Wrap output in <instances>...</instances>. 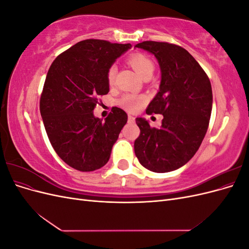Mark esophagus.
I'll return each mask as SVG.
<instances>
[{"label": "esophagus", "instance_id": "34e87169", "mask_svg": "<svg viewBox=\"0 0 249 249\" xmlns=\"http://www.w3.org/2000/svg\"><path fill=\"white\" fill-rule=\"evenodd\" d=\"M127 119H129V123H134L135 122V117L133 115H129Z\"/></svg>", "mask_w": 249, "mask_h": 249}]
</instances>
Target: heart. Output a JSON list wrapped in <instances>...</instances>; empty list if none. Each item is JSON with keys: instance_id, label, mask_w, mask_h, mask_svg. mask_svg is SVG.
<instances>
[{"instance_id": "1", "label": "heart", "mask_w": 249, "mask_h": 249, "mask_svg": "<svg viewBox=\"0 0 249 249\" xmlns=\"http://www.w3.org/2000/svg\"><path fill=\"white\" fill-rule=\"evenodd\" d=\"M127 62L137 71L142 78H150L155 71V64L153 60L141 53H134L127 57ZM107 81L110 85L114 84L116 77V67L114 65L110 66L107 71ZM146 103V97L144 95H138L135 93H125L117 101L119 107L126 111L135 112L139 110L143 105Z\"/></svg>"}]
</instances>
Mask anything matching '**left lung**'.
Segmentation results:
<instances>
[{
    "label": "left lung",
    "mask_w": 249,
    "mask_h": 249,
    "mask_svg": "<svg viewBox=\"0 0 249 249\" xmlns=\"http://www.w3.org/2000/svg\"><path fill=\"white\" fill-rule=\"evenodd\" d=\"M153 53L160 64V90L146 114H162L160 129L136 118L140 129L135 155L154 172L182 167L197 152L207 133L213 94L209 77L189 52L177 44L143 41L135 46Z\"/></svg>",
    "instance_id": "8db88e82"
}]
</instances>
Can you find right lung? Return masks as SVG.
<instances>
[{
	"label": "right lung",
	"instance_id": "add662e5",
	"mask_svg": "<svg viewBox=\"0 0 249 249\" xmlns=\"http://www.w3.org/2000/svg\"><path fill=\"white\" fill-rule=\"evenodd\" d=\"M130 43L85 39L61 53L50 66L39 108L56 154L79 171H93L109 161L112 146L127 122L113 107L103 122L93 110L109 92L107 71Z\"/></svg>",
	"mask_w": 249,
	"mask_h": 249
}]
</instances>
